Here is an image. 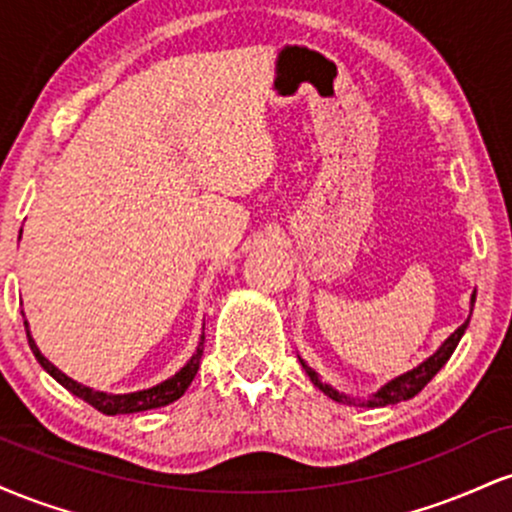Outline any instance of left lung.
<instances>
[{
  "label": "left lung",
  "instance_id": "left-lung-1",
  "mask_svg": "<svg viewBox=\"0 0 512 512\" xmlns=\"http://www.w3.org/2000/svg\"><path fill=\"white\" fill-rule=\"evenodd\" d=\"M474 298H477V293H474V296H472V301H474ZM467 325H469V320L464 322V325L457 327V330L452 332L448 339H445V344L440 346L436 354L428 358V361L421 363V366H416L414 370H409V373L399 375V378L392 380V383H387L385 387H380V390L375 392V395L370 397V399H363V402H361L363 407H387V404H397V402H404V399H411L414 395H419V392L424 390L428 383H431L433 375H436L438 370L443 368L445 363H448V358L452 356V351H455V346L460 344V339H462L464 330H467ZM303 368H305V373L310 375V380H313V385L320 387V390L325 392L327 397H332L334 402H344V404L351 402V399H346L344 395H339L337 390H332L330 385L322 383V380L317 378L315 370H310L308 366H305V363H303Z\"/></svg>",
  "mask_w": 512,
  "mask_h": 512
}]
</instances>
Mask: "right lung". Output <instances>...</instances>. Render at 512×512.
<instances>
[{
  "mask_svg": "<svg viewBox=\"0 0 512 512\" xmlns=\"http://www.w3.org/2000/svg\"><path fill=\"white\" fill-rule=\"evenodd\" d=\"M23 325H26L28 344H31V351L35 354V358H38L40 366L48 370V373L57 380V383L67 387L72 395L84 399V402L91 404L93 409L103 411V414H108V416L134 414V411H146V409H158V407H166V404H170V402H175V399H180L182 395H185V390L190 387L192 380H195V375L199 370V358H202V346H204V337H202L197 354L192 356L190 361H187V366L180 368L178 373L173 375V378H168L166 383L149 387V390L129 392V395H105V392H96V390H91V387L76 383V380L67 378V375H64L60 368L52 366L48 358L40 354L38 346H35L31 332H28V322L26 320H23Z\"/></svg>",
  "mask_w": 512,
  "mask_h": 512,
  "instance_id": "1",
  "label": "right lung"
}]
</instances>
